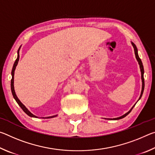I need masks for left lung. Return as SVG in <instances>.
I'll return each mask as SVG.
<instances>
[{"label": "left lung", "mask_w": 155, "mask_h": 155, "mask_svg": "<svg viewBox=\"0 0 155 155\" xmlns=\"http://www.w3.org/2000/svg\"><path fill=\"white\" fill-rule=\"evenodd\" d=\"M131 44H132V45H133V48H134V51H135V57H136V59H137V61H138V64H139V65H140V70H141V81H142V88H141V95H140V98H139V100H140L141 98V96H142V94H143V90H144V78H143V73H144V70H143V64H142V62H141V59L140 58V57H139V55H138V52H137V47H136V46H135V44H134V43H133V42H131ZM138 100V101H139ZM135 105L133 106L132 108L130 109V110L129 111H128L127 114H125L124 115H122V116H120V117H116V118H111V119H108V120H120V119H122V118H123V117H126L127 116V115L129 114V113L131 111V110L133 109V107H135Z\"/></svg>", "instance_id": "8db88e82"}]
</instances>
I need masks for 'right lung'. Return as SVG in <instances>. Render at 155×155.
Wrapping results in <instances>:
<instances>
[{
  "instance_id": "add662e5",
  "label": "right lung",
  "mask_w": 155,
  "mask_h": 155,
  "mask_svg": "<svg viewBox=\"0 0 155 155\" xmlns=\"http://www.w3.org/2000/svg\"><path fill=\"white\" fill-rule=\"evenodd\" d=\"M21 47V46H20ZM20 47L19 48V49H18V57L16 60H15V61L14 62V66H13V68H12V80H11V89H12V95L13 96H14V99L15 100V101L17 102V103L18 104V105H19L21 109H22L23 111H24L25 113H26L28 116L30 117H37L36 115H33V114H31V113L28 111V109L26 107L24 104H23L22 103H21L19 99H18V98L16 96V94H15V90H14V72H15V68H16L17 65H18V61H19V57H20V55H19V51H20ZM57 115H52V116H50V117H42V118H52V117H56Z\"/></svg>"
}]
</instances>
